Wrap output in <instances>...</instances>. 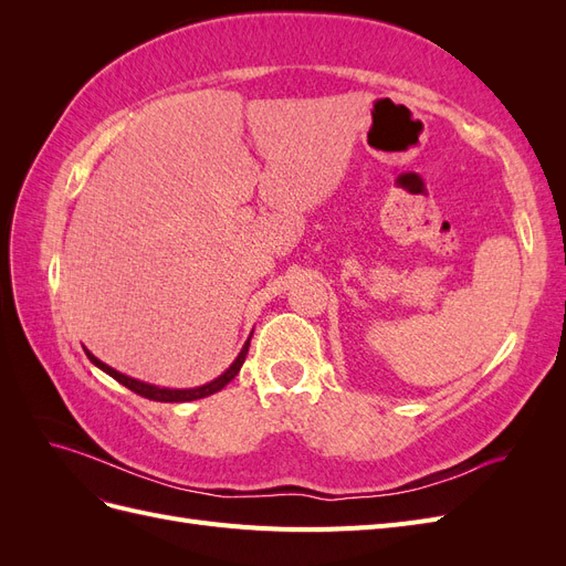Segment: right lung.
<instances>
[{
  "label": "right lung",
  "mask_w": 566,
  "mask_h": 566,
  "mask_svg": "<svg viewBox=\"0 0 566 566\" xmlns=\"http://www.w3.org/2000/svg\"><path fill=\"white\" fill-rule=\"evenodd\" d=\"M248 349H250V339L245 342V347L241 349V354H238V358L229 366V370H227L224 375H219L217 380H212V382H208V385H202V387H196V389H160V387H153V385L139 382V380H134V378H127V375H123V373L113 370V368L106 366L104 361H98V358H96L94 354H90L87 349H84V352H87L92 364H96L101 370H106V373L111 375V378H115L119 385H125V387L132 389L134 394H139V397L150 399V401L181 403V401H196V399H202V397H210V394H214V391H219V389H224V387L235 378L238 370H241V366L245 364Z\"/></svg>",
  "instance_id": "add662e5"
}]
</instances>
